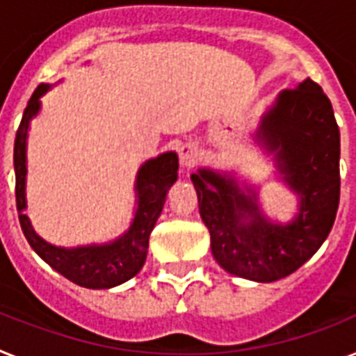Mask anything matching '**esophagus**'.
Wrapping results in <instances>:
<instances>
[{
  "label": "esophagus",
  "instance_id": "1",
  "mask_svg": "<svg viewBox=\"0 0 356 356\" xmlns=\"http://www.w3.org/2000/svg\"><path fill=\"white\" fill-rule=\"evenodd\" d=\"M178 158H180V165L184 169H191V167L195 165L196 161L200 158V151L198 147L195 143H184V145L178 149Z\"/></svg>",
  "mask_w": 356,
  "mask_h": 356
}]
</instances>
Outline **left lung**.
<instances>
[{
    "label": "left lung",
    "mask_w": 356,
    "mask_h": 356,
    "mask_svg": "<svg viewBox=\"0 0 356 356\" xmlns=\"http://www.w3.org/2000/svg\"><path fill=\"white\" fill-rule=\"evenodd\" d=\"M257 140L275 154L282 180L298 195V213L277 224L260 211L254 189L231 175L191 176L214 260L231 275L275 282L309 260L330 234L340 200V131L322 87L304 79L282 90L262 116Z\"/></svg>",
    "instance_id": "obj_1"
}]
</instances>
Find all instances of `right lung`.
Returning a JSON list of instances; mask_svg holds the SVG:
<instances>
[{"label":"right lung","instance_id":"right-lung-1","mask_svg":"<svg viewBox=\"0 0 356 356\" xmlns=\"http://www.w3.org/2000/svg\"><path fill=\"white\" fill-rule=\"evenodd\" d=\"M52 85L41 83L26 104L22 123L14 140V171H16V207L19 224L31 248L45 260L52 269L87 289H111L136 277L145 264L149 236L165 204L167 191L178 178V156L176 152H163L147 160L136 175V213L131 227L108 243L79 245V248H56L45 242L32 229L25 214V178H26V136L31 120L40 113V98Z\"/></svg>","mask_w":356,"mask_h":356}]
</instances>
